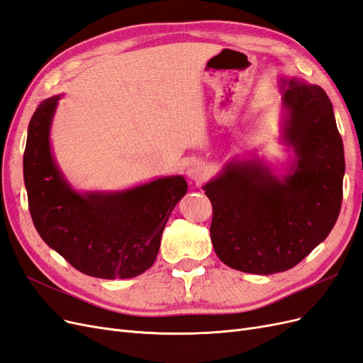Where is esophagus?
Returning a JSON list of instances; mask_svg holds the SVG:
<instances>
[{"label": "esophagus", "instance_id": "obj_1", "mask_svg": "<svg viewBox=\"0 0 363 363\" xmlns=\"http://www.w3.org/2000/svg\"><path fill=\"white\" fill-rule=\"evenodd\" d=\"M186 174H188V177L191 180L201 182L206 177V168H204V164H201L200 162H192V163H189V167H188V171H186Z\"/></svg>", "mask_w": 363, "mask_h": 363}]
</instances>
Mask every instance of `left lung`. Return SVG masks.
Segmentation results:
<instances>
[{
  "mask_svg": "<svg viewBox=\"0 0 363 363\" xmlns=\"http://www.w3.org/2000/svg\"><path fill=\"white\" fill-rule=\"evenodd\" d=\"M283 140L291 174L279 179L262 160L230 162L204 184L211 238L227 267L269 276L294 268L332 232L342 204L344 145L323 87L280 80Z\"/></svg>",
  "mask_w": 363,
  "mask_h": 363,
  "instance_id": "left-lung-1",
  "label": "left lung"
}]
</instances>
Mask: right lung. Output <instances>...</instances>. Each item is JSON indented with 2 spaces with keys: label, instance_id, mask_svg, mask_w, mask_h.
Segmentation results:
<instances>
[{
  "label": "right lung",
  "instance_id": "add662e5",
  "mask_svg": "<svg viewBox=\"0 0 363 363\" xmlns=\"http://www.w3.org/2000/svg\"><path fill=\"white\" fill-rule=\"evenodd\" d=\"M60 95L42 101L28 124L24 182L30 215L45 244L98 279H131L155 263L168 218L188 191L182 175L119 192H75L54 162L51 121Z\"/></svg>",
  "mask_w": 363,
  "mask_h": 363
}]
</instances>
